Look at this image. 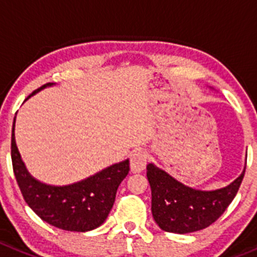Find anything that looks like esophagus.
Returning a JSON list of instances; mask_svg holds the SVG:
<instances>
[{
	"instance_id": "obj_1",
	"label": "esophagus",
	"mask_w": 257,
	"mask_h": 257,
	"mask_svg": "<svg viewBox=\"0 0 257 257\" xmlns=\"http://www.w3.org/2000/svg\"><path fill=\"white\" fill-rule=\"evenodd\" d=\"M147 153L142 150H138L132 155L131 157V170L134 174H138V172H142L146 169V165H147Z\"/></svg>"
}]
</instances>
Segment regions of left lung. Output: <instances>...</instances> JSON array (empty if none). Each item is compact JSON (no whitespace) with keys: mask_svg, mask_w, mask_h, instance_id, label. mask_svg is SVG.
<instances>
[{"mask_svg":"<svg viewBox=\"0 0 257 257\" xmlns=\"http://www.w3.org/2000/svg\"><path fill=\"white\" fill-rule=\"evenodd\" d=\"M213 90V88H212ZM243 171L223 188L200 190L179 180L155 164L147 165V179L152 191V215L166 232L186 234L209 227L224 213L238 191Z\"/></svg>","mask_w":257,"mask_h":257,"instance_id":"8db88e82","label":"left lung"}]
</instances>
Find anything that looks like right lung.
Segmentation results:
<instances>
[{"label": "right lung", "mask_w": 257, "mask_h": 257, "mask_svg": "<svg viewBox=\"0 0 257 257\" xmlns=\"http://www.w3.org/2000/svg\"><path fill=\"white\" fill-rule=\"evenodd\" d=\"M50 86L53 83L42 86L29 97ZM15 121L16 116L11 136V158L16 181L29 207L44 222L63 231L87 232L101 226L111 210L117 188L128 175L129 158L77 183L68 185L42 183L28 171L21 158L15 141Z\"/></svg>", "instance_id": "right-lung-1"}]
</instances>
